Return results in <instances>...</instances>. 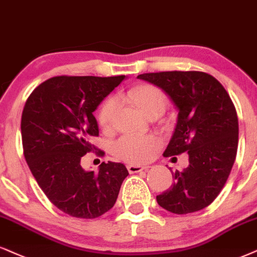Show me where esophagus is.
<instances>
[{
  "label": "esophagus",
  "mask_w": 257,
  "mask_h": 257,
  "mask_svg": "<svg viewBox=\"0 0 257 257\" xmlns=\"http://www.w3.org/2000/svg\"><path fill=\"white\" fill-rule=\"evenodd\" d=\"M149 167H143V166H138V164H130L127 166L128 173L130 174H136V173H141L143 170H147Z\"/></svg>",
  "instance_id": "esophagus-1"
}]
</instances>
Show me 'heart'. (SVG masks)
Instances as JSON below:
<instances>
[{"label": "heart", "instance_id": "heart-1", "mask_svg": "<svg viewBox=\"0 0 257 257\" xmlns=\"http://www.w3.org/2000/svg\"><path fill=\"white\" fill-rule=\"evenodd\" d=\"M126 97L145 116L154 110L163 112L167 106V96L160 88L153 84L136 85L127 91ZM116 107L118 103L114 99L106 100L101 106L97 121L104 131H108L112 127ZM158 145L160 141L154 136H125L114 144L113 151L116 157L126 162L143 163L151 157Z\"/></svg>", "mask_w": 257, "mask_h": 257}]
</instances>
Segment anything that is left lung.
I'll list each match as a JSON object with an SVG mask.
<instances>
[{
  "label": "left lung",
  "mask_w": 257,
  "mask_h": 257,
  "mask_svg": "<svg viewBox=\"0 0 257 257\" xmlns=\"http://www.w3.org/2000/svg\"><path fill=\"white\" fill-rule=\"evenodd\" d=\"M169 95L179 110L164 156L188 154L189 166L173 174L169 189L157 195L164 210L187 214L217 198L236 160L238 118L225 88L202 71H162L138 75Z\"/></svg>",
  "instance_id": "8db88e82"
}]
</instances>
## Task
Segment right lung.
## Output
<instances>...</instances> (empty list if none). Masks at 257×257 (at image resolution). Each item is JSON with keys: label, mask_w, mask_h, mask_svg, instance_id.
Instances as JSON below:
<instances>
[{"label": "right lung", "mask_w": 257, "mask_h": 257, "mask_svg": "<svg viewBox=\"0 0 257 257\" xmlns=\"http://www.w3.org/2000/svg\"><path fill=\"white\" fill-rule=\"evenodd\" d=\"M125 76H56L32 91L21 116L24 155L41 191L57 208L75 218L94 219L115 204L127 169L102 162L99 173L81 166L96 150L93 112ZM103 156V151H97Z\"/></svg>", "instance_id": "obj_1"}]
</instances>
